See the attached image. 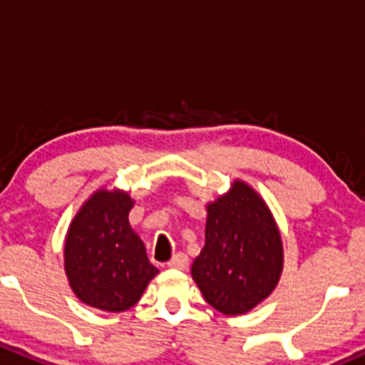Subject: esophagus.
I'll use <instances>...</instances> for the list:
<instances>
[{"label": "esophagus", "instance_id": "esophagus-1", "mask_svg": "<svg viewBox=\"0 0 365 365\" xmlns=\"http://www.w3.org/2000/svg\"><path fill=\"white\" fill-rule=\"evenodd\" d=\"M187 264H189V257H187L185 254H182V252H178V254H175L171 259H169L167 267L176 268V270H183V268H187Z\"/></svg>", "mask_w": 365, "mask_h": 365}]
</instances>
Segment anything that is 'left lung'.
Instances as JSON below:
<instances>
[{
  "mask_svg": "<svg viewBox=\"0 0 365 365\" xmlns=\"http://www.w3.org/2000/svg\"><path fill=\"white\" fill-rule=\"evenodd\" d=\"M205 245L190 275L223 315H243L275 290L284 264L279 227L267 202L243 180L207 203Z\"/></svg>",
  "mask_w": 365,
  "mask_h": 365,
  "instance_id": "8db88e82",
  "label": "left lung"
}]
</instances>
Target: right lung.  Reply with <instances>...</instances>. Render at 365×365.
Wrapping results in <instances>:
<instances>
[{"label":"right lung","instance_id":"1","mask_svg":"<svg viewBox=\"0 0 365 365\" xmlns=\"http://www.w3.org/2000/svg\"><path fill=\"white\" fill-rule=\"evenodd\" d=\"M135 200L122 189L95 190L64 237V272L81 302L120 313L140 301L158 274L140 236L129 225Z\"/></svg>","mask_w":365,"mask_h":365}]
</instances>
